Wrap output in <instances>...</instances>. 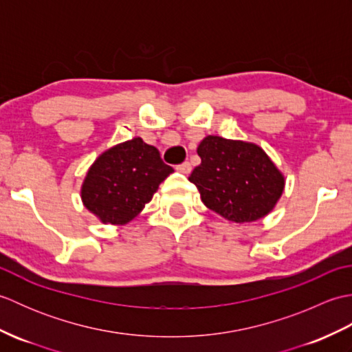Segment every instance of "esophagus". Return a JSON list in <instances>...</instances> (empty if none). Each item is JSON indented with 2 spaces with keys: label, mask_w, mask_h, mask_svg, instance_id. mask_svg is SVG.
I'll list each match as a JSON object with an SVG mask.
<instances>
[{
  "label": "esophagus",
  "mask_w": 352,
  "mask_h": 352,
  "mask_svg": "<svg viewBox=\"0 0 352 352\" xmlns=\"http://www.w3.org/2000/svg\"><path fill=\"white\" fill-rule=\"evenodd\" d=\"M177 170H178V172H182V174H190V170H192V164H190L189 162H184V163H182V164H178V166H177Z\"/></svg>",
  "instance_id": "esophagus-1"
}]
</instances>
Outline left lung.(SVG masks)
Here are the masks:
<instances>
[{
	"label": "left lung",
	"mask_w": 352,
	"mask_h": 352,
	"mask_svg": "<svg viewBox=\"0 0 352 352\" xmlns=\"http://www.w3.org/2000/svg\"><path fill=\"white\" fill-rule=\"evenodd\" d=\"M197 151L201 164L189 180L206 207L236 223L258 221L274 210L286 178L263 148L210 134Z\"/></svg>",
	"instance_id": "left-lung-1"
}]
</instances>
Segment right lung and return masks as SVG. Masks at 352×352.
Instances as JSON below:
<instances>
[{"mask_svg":"<svg viewBox=\"0 0 352 352\" xmlns=\"http://www.w3.org/2000/svg\"><path fill=\"white\" fill-rule=\"evenodd\" d=\"M172 172L159 149L134 138L96 157L81 184V201L102 223L125 226L144 210Z\"/></svg>","mask_w":352,"mask_h":352,"instance_id":"1","label":"right lung"}]
</instances>
